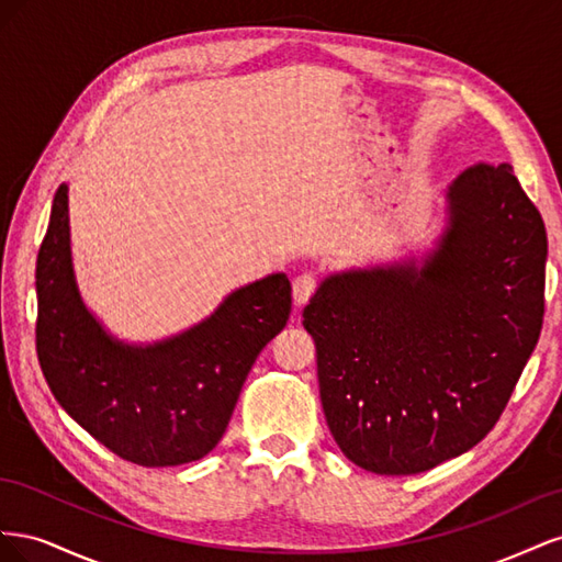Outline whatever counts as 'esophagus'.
I'll list each match as a JSON object with an SVG mask.
<instances>
[{
  "label": "esophagus",
  "instance_id": "34e87169",
  "mask_svg": "<svg viewBox=\"0 0 562 562\" xmlns=\"http://www.w3.org/2000/svg\"><path fill=\"white\" fill-rule=\"evenodd\" d=\"M316 279L312 274H300L295 281H293V300L297 307H302V304H307L310 297L316 293Z\"/></svg>",
  "mask_w": 562,
  "mask_h": 562
}]
</instances>
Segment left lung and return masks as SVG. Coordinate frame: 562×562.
Returning <instances> with one entry per match:
<instances>
[{"label":"left lung","mask_w":562,"mask_h":562,"mask_svg":"<svg viewBox=\"0 0 562 562\" xmlns=\"http://www.w3.org/2000/svg\"><path fill=\"white\" fill-rule=\"evenodd\" d=\"M547 252L512 164H475L448 184L446 227L422 265L321 281L302 326L347 459L411 475L481 443L537 347Z\"/></svg>","instance_id":"1"}]
</instances>
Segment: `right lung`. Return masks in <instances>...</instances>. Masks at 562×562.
Segmentation results:
<instances>
[{
	"mask_svg": "<svg viewBox=\"0 0 562 562\" xmlns=\"http://www.w3.org/2000/svg\"><path fill=\"white\" fill-rule=\"evenodd\" d=\"M288 316L291 281L269 274L178 335L149 345L114 337L81 300L67 184L58 187L37 255L40 366L63 411L126 462L178 467L206 457Z\"/></svg>",
	"mask_w": 562,
	"mask_h": 562,
	"instance_id": "obj_1",
	"label": "right lung"
}]
</instances>
